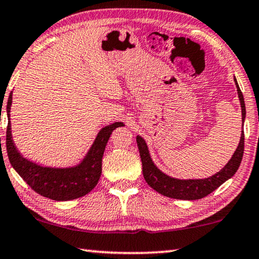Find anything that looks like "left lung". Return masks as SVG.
Segmentation results:
<instances>
[{
	"label": "left lung",
	"instance_id": "1",
	"mask_svg": "<svg viewBox=\"0 0 259 259\" xmlns=\"http://www.w3.org/2000/svg\"><path fill=\"white\" fill-rule=\"evenodd\" d=\"M236 88H237V93L239 102H241L242 107V121L244 122L245 119V104L243 93L237 84V80L235 78ZM137 144L140 153L141 163H142V174L146 182L148 183L149 187L156 190L157 193L167 197L178 198V200H198L207 196L213 190L219 188L223 182H226L228 179L237 171L239 164H241L243 153H244V131H242L241 141H239L238 147L236 149L231 159L229 160L224 168H222L219 173L210 176L208 179L201 180H179L173 179L170 176L163 174L160 169H157L155 164L149 156V152L147 145L144 139L140 136L137 137Z\"/></svg>",
	"mask_w": 259,
	"mask_h": 259
}]
</instances>
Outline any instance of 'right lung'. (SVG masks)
Listing matches in <instances>:
<instances>
[{
	"instance_id": "right-lung-1",
	"label": "right lung",
	"mask_w": 259,
	"mask_h": 259,
	"mask_svg": "<svg viewBox=\"0 0 259 259\" xmlns=\"http://www.w3.org/2000/svg\"><path fill=\"white\" fill-rule=\"evenodd\" d=\"M13 96H9L7 112H10ZM123 126L114 122L102 128L83 162L71 168L42 167L24 159L11 139L10 120L7 126L6 146L11 166L37 194L55 201H69L81 197L95 188L102 174V160L105 147L113 130Z\"/></svg>"
}]
</instances>
